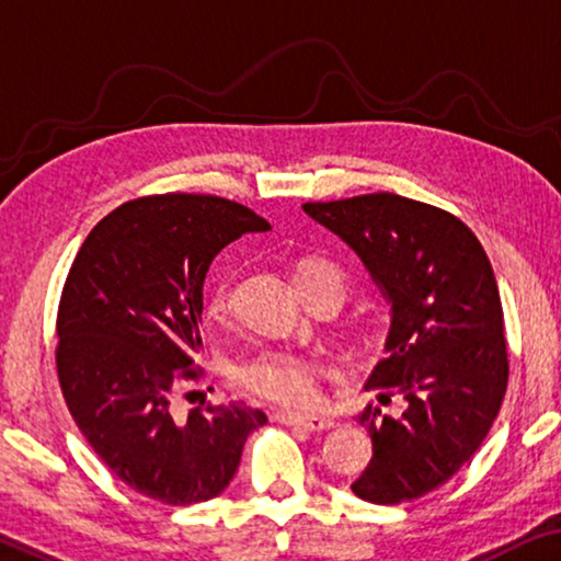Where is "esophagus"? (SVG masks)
<instances>
[{
    "label": "esophagus",
    "instance_id": "34e87169",
    "mask_svg": "<svg viewBox=\"0 0 561 561\" xmlns=\"http://www.w3.org/2000/svg\"><path fill=\"white\" fill-rule=\"evenodd\" d=\"M277 422H282V424H289V427H302V430H310V432H322V430H330V427H333V420H328V416H320V414L279 412V414H277Z\"/></svg>",
    "mask_w": 561,
    "mask_h": 561
}]
</instances>
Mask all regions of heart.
<instances>
[{
	"mask_svg": "<svg viewBox=\"0 0 561 561\" xmlns=\"http://www.w3.org/2000/svg\"><path fill=\"white\" fill-rule=\"evenodd\" d=\"M333 277L341 282V272L333 264L320 262V259H307L297 270V284ZM231 305V282L220 279L208 295V312L224 314ZM320 363L314 358L299 356L289 351H262L249 360H243L236 376L247 389L262 393V397L277 401V404L299 407L314 399L318 393Z\"/></svg>",
	"mask_w": 561,
	"mask_h": 561,
	"instance_id": "obj_1",
	"label": "heart"
}]
</instances>
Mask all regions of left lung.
<instances>
[{
  "instance_id": "8db88e82",
  "label": "left lung",
  "mask_w": 561,
  "mask_h": 561,
  "mask_svg": "<svg viewBox=\"0 0 561 561\" xmlns=\"http://www.w3.org/2000/svg\"><path fill=\"white\" fill-rule=\"evenodd\" d=\"M302 210L356 251L391 307L366 389L401 393L407 409L358 414L374 457L351 491L378 506L414 501L447 483L499 416L508 353L493 266L476 233L435 205L374 193Z\"/></svg>"
}]
</instances>
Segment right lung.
I'll use <instances>...</instances> for the list:
<instances>
[{"instance_id": "obj_1", "label": "right lung", "mask_w": 561, "mask_h": 561, "mask_svg": "<svg viewBox=\"0 0 561 561\" xmlns=\"http://www.w3.org/2000/svg\"><path fill=\"white\" fill-rule=\"evenodd\" d=\"M247 205L216 195H152L99 220L70 266L58 307V378L78 430L147 499L191 506L226 491L266 414L243 401L172 412L198 378L203 282L243 233L270 231Z\"/></svg>"}]
</instances>
